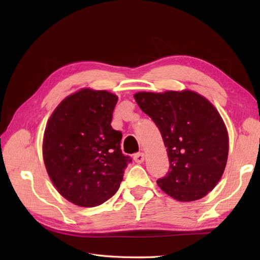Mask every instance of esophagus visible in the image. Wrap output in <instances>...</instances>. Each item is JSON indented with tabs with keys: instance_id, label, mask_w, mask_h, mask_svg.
<instances>
[{
	"instance_id": "obj_1",
	"label": "esophagus",
	"mask_w": 260,
	"mask_h": 260,
	"mask_svg": "<svg viewBox=\"0 0 260 260\" xmlns=\"http://www.w3.org/2000/svg\"><path fill=\"white\" fill-rule=\"evenodd\" d=\"M144 158H145V155L142 152L137 153L135 156H133V159H135L137 164H142L144 161Z\"/></svg>"
}]
</instances>
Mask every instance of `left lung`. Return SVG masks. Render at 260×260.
<instances>
[{
  "mask_svg": "<svg viewBox=\"0 0 260 260\" xmlns=\"http://www.w3.org/2000/svg\"><path fill=\"white\" fill-rule=\"evenodd\" d=\"M135 99L167 147L169 171L157 184L180 202L207 195L222 177L229 152L228 131L215 106L190 90L139 92Z\"/></svg>",
  "mask_w": 260,
  "mask_h": 260,
  "instance_id": "obj_1",
  "label": "left lung"
}]
</instances>
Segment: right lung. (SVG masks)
<instances>
[{"label":"right lung","mask_w":260,"mask_h":260,"mask_svg":"<svg viewBox=\"0 0 260 260\" xmlns=\"http://www.w3.org/2000/svg\"><path fill=\"white\" fill-rule=\"evenodd\" d=\"M118 98L82 89L55 108L43 138L46 171L58 193L77 206L95 207L118 191L131 161L122 135L111 125Z\"/></svg>","instance_id":"1"}]
</instances>
